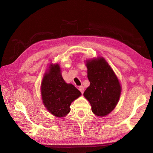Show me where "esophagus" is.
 <instances>
[{"label":"esophagus","mask_w":153,"mask_h":153,"mask_svg":"<svg viewBox=\"0 0 153 153\" xmlns=\"http://www.w3.org/2000/svg\"><path fill=\"white\" fill-rule=\"evenodd\" d=\"M78 90L80 91V92L82 94H83V92H84V87L83 86H80V87H79Z\"/></svg>","instance_id":"34e87169"}]
</instances>
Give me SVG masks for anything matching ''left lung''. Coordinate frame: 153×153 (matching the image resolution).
<instances>
[{
    "instance_id": "8db88e82",
    "label": "left lung",
    "mask_w": 153,
    "mask_h": 153,
    "mask_svg": "<svg viewBox=\"0 0 153 153\" xmlns=\"http://www.w3.org/2000/svg\"><path fill=\"white\" fill-rule=\"evenodd\" d=\"M90 86L83 94L97 116L107 115L119 101L121 87L114 71L103 58L87 62Z\"/></svg>"
}]
</instances>
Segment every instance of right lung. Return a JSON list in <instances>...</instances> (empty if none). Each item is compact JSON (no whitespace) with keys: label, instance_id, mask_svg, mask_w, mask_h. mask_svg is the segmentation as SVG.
<instances>
[{"label":"right lung","instance_id":"1","mask_svg":"<svg viewBox=\"0 0 153 153\" xmlns=\"http://www.w3.org/2000/svg\"><path fill=\"white\" fill-rule=\"evenodd\" d=\"M41 90L45 106L58 117L68 114L71 103L81 95L75 86L65 82L58 65H51L50 71L42 80Z\"/></svg>","mask_w":153,"mask_h":153}]
</instances>
